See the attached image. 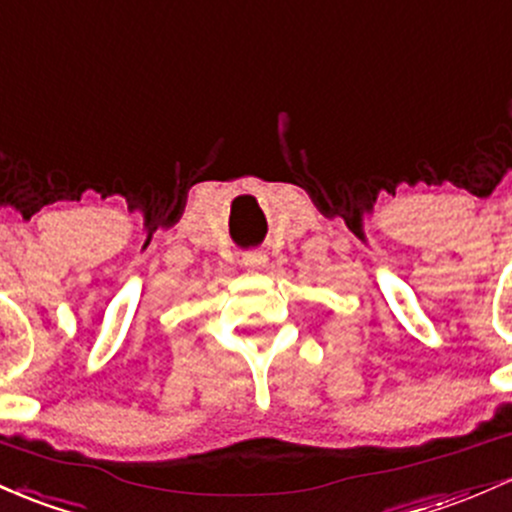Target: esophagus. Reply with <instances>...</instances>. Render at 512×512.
<instances>
[{"mask_svg": "<svg viewBox=\"0 0 512 512\" xmlns=\"http://www.w3.org/2000/svg\"><path fill=\"white\" fill-rule=\"evenodd\" d=\"M267 262V255L262 250H247V252H243V265L245 267H252V269H257V267H262Z\"/></svg>", "mask_w": 512, "mask_h": 512, "instance_id": "esophagus-1", "label": "esophagus"}]
</instances>
